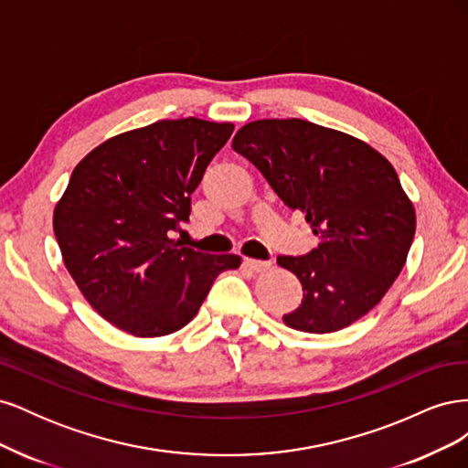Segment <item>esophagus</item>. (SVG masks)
Here are the masks:
<instances>
[{
    "label": "esophagus",
    "instance_id": "34e87169",
    "mask_svg": "<svg viewBox=\"0 0 468 468\" xmlns=\"http://www.w3.org/2000/svg\"><path fill=\"white\" fill-rule=\"evenodd\" d=\"M244 265L250 269V271H256V273H261V271H267L269 267H271V261H261V260H246Z\"/></svg>",
    "mask_w": 468,
    "mask_h": 468
}]
</instances>
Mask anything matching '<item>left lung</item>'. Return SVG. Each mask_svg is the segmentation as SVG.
I'll list each match as a JSON object with an SVG mask.
<instances>
[{
    "mask_svg": "<svg viewBox=\"0 0 468 468\" xmlns=\"http://www.w3.org/2000/svg\"><path fill=\"white\" fill-rule=\"evenodd\" d=\"M289 210H299L318 248L277 263L299 277L303 303L289 328L330 334L382 301L406 263L414 203L392 164L363 140L303 119H261L232 140Z\"/></svg>",
    "mask_w": 468,
    "mask_h": 468,
    "instance_id": "left-lung-1",
    "label": "left lung"
}]
</instances>
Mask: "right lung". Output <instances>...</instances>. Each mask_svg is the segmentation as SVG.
Returning a JSON list of instances; mask_svg holds the SVG:
<instances>
[{"label":"right lung","mask_w":468,"mask_h":468,"mask_svg":"<svg viewBox=\"0 0 468 468\" xmlns=\"http://www.w3.org/2000/svg\"><path fill=\"white\" fill-rule=\"evenodd\" d=\"M232 131V122L164 119L105 140L74 167L54 234L78 289L115 328L136 337L181 330L215 279L242 263L172 238Z\"/></svg>","instance_id":"add662e5"}]
</instances>
